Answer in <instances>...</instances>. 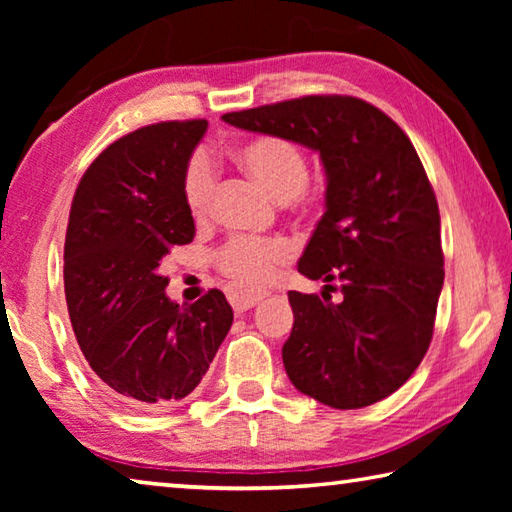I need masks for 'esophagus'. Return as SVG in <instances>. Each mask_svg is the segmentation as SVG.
<instances>
[{
    "label": "esophagus",
    "mask_w": 512,
    "mask_h": 512,
    "mask_svg": "<svg viewBox=\"0 0 512 512\" xmlns=\"http://www.w3.org/2000/svg\"><path fill=\"white\" fill-rule=\"evenodd\" d=\"M228 298L232 302V307L237 311H246L250 307H255L262 302L264 298H268V291L266 289H253V287H232Z\"/></svg>",
    "instance_id": "1"
}]
</instances>
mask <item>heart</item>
I'll use <instances>...</instances> for the list:
<instances>
[{"label": "heart", "mask_w": 512, "mask_h": 512, "mask_svg": "<svg viewBox=\"0 0 512 512\" xmlns=\"http://www.w3.org/2000/svg\"><path fill=\"white\" fill-rule=\"evenodd\" d=\"M239 169L277 201L298 198L309 180V162L300 146L275 135H262L235 149ZM214 198V171L203 155L187 164L183 201L194 221L207 219ZM291 257V244L280 237H235L216 253V266L239 284H262Z\"/></svg>", "instance_id": "obj_1"}]
</instances>
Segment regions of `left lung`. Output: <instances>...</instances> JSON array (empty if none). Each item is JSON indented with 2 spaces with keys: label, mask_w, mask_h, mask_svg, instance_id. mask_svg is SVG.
<instances>
[{
  "label": "left lung",
  "mask_w": 512,
  "mask_h": 512,
  "mask_svg": "<svg viewBox=\"0 0 512 512\" xmlns=\"http://www.w3.org/2000/svg\"><path fill=\"white\" fill-rule=\"evenodd\" d=\"M223 121L307 146L325 167V214L298 262L323 298L289 291L293 329L282 348L291 384L332 409L395 393L429 350L445 280L440 214L413 144L372 103L314 94ZM329 281L344 298L332 303Z\"/></svg>",
  "instance_id": "left-lung-1"
}]
</instances>
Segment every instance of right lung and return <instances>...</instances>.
Instances as JSON below:
<instances>
[{
  "label": "right lung",
  "mask_w": 512,
  "mask_h": 512,
  "mask_svg": "<svg viewBox=\"0 0 512 512\" xmlns=\"http://www.w3.org/2000/svg\"><path fill=\"white\" fill-rule=\"evenodd\" d=\"M205 131L192 119L124 135L83 173L69 210V320L101 391L135 411L185 400L232 325L219 289L180 307L160 275L169 248L194 239L183 176Z\"/></svg>",
  "instance_id": "add662e5"
}]
</instances>
